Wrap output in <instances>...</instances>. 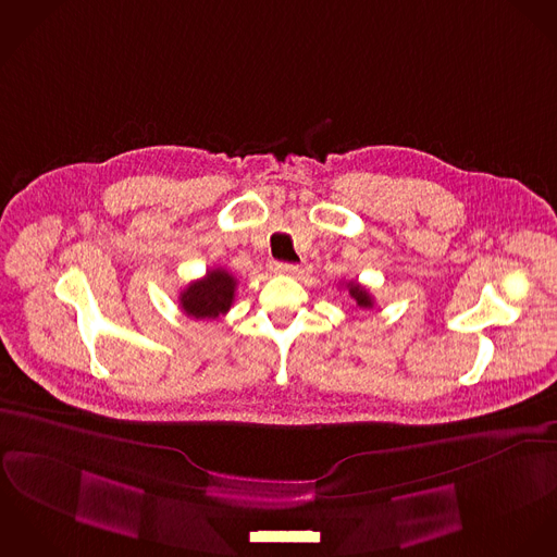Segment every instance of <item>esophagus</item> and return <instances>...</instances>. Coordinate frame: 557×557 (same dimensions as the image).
<instances>
[{"label": "esophagus", "instance_id": "1", "mask_svg": "<svg viewBox=\"0 0 557 557\" xmlns=\"http://www.w3.org/2000/svg\"><path fill=\"white\" fill-rule=\"evenodd\" d=\"M271 271L273 273H280V275H295L299 271V264H293V262H273L271 264Z\"/></svg>", "mask_w": 557, "mask_h": 557}]
</instances>
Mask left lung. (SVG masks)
Returning <instances> with one entry per match:
<instances>
[{"label":"left lung","mask_w":557,"mask_h":557,"mask_svg":"<svg viewBox=\"0 0 557 557\" xmlns=\"http://www.w3.org/2000/svg\"><path fill=\"white\" fill-rule=\"evenodd\" d=\"M346 288H348L350 297L357 301V306H359V308H373V299H371L370 293H368L361 284H357V282H346Z\"/></svg>","instance_id":"1"}]
</instances>
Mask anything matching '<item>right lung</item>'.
I'll use <instances>...</instances> for the list:
<instances>
[{"label":"right lung","instance_id":"right-lung-1","mask_svg":"<svg viewBox=\"0 0 557 557\" xmlns=\"http://www.w3.org/2000/svg\"><path fill=\"white\" fill-rule=\"evenodd\" d=\"M237 280L226 269H211L205 277L187 284L180 295L184 313L196 320H215L235 301Z\"/></svg>","mask_w":557,"mask_h":557}]
</instances>
